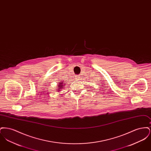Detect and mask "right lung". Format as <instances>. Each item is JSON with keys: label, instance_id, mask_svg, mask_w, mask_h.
<instances>
[{"label": "right lung", "instance_id": "obj_1", "mask_svg": "<svg viewBox=\"0 0 151 151\" xmlns=\"http://www.w3.org/2000/svg\"><path fill=\"white\" fill-rule=\"evenodd\" d=\"M63 84H62V82H60L59 83V86H58V91H60L61 89H63Z\"/></svg>", "mask_w": 151, "mask_h": 151}]
</instances>
